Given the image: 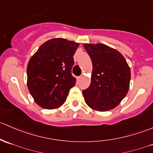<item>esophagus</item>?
<instances>
[{
	"label": "esophagus",
	"instance_id": "34e87169",
	"mask_svg": "<svg viewBox=\"0 0 153 153\" xmlns=\"http://www.w3.org/2000/svg\"><path fill=\"white\" fill-rule=\"evenodd\" d=\"M84 78V75H81V76L78 77V78H79V79H81V78Z\"/></svg>",
	"mask_w": 153,
	"mask_h": 153
}]
</instances>
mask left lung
<instances>
[{
  "instance_id": "1",
  "label": "left lung",
  "mask_w": 153,
  "mask_h": 153,
  "mask_svg": "<svg viewBox=\"0 0 153 153\" xmlns=\"http://www.w3.org/2000/svg\"><path fill=\"white\" fill-rule=\"evenodd\" d=\"M92 63L90 85L82 93L91 109L106 112L116 107L127 94L130 68L118 50L104 44H84Z\"/></svg>"
}]
</instances>
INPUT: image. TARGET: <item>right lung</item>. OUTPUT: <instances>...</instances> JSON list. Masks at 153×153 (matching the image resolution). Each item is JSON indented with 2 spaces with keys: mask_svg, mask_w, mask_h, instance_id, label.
I'll use <instances>...</instances> for the list:
<instances>
[{
  "mask_svg": "<svg viewBox=\"0 0 153 153\" xmlns=\"http://www.w3.org/2000/svg\"><path fill=\"white\" fill-rule=\"evenodd\" d=\"M79 44L52 38L42 44L27 65V87L38 105L47 109L64 104L76 79L71 74Z\"/></svg>",
  "mask_w": 153,
  "mask_h": 153,
  "instance_id": "add662e5",
  "label": "right lung"
}]
</instances>
